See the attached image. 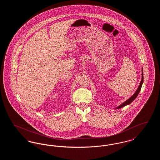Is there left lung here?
<instances>
[{"mask_svg":"<svg viewBox=\"0 0 160 160\" xmlns=\"http://www.w3.org/2000/svg\"><path fill=\"white\" fill-rule=\"evenodd\" d=\"M142 80H141V82H140V83L139 84V86H138V89H137V91H136L135 92V93L131 97V98H129V99H128V100H127L125 102H124L123 104H122L121 106H119V107H118L116 108L118 109V108H122V107H123L124 106H127V105H128L130 103H131L134 99L136 98V97H137V96H138V93H139V92L140 91V90H141V88H142V84L143 83V69H142Z\"/></svg>","mask_w":160,"mask_h":160,"instance_id":"1","label":"left lung"}]
</instances>
